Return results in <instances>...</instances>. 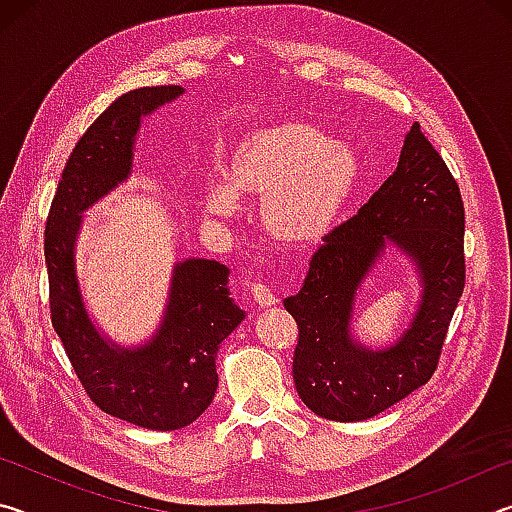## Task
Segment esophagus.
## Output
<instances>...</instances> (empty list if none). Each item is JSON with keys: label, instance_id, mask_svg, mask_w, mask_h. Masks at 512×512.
<instances>
[{"label": "esophagus", "instance_id": "1", "mask_svg": "<svg viewBox=\"0 0 512 512\" xmlns=\"http://www.w3.org/2000/svg\"><path fill=\"white\" fill-rule=\"evenodd\" d=\"M250 293H253V300L257 302L259 307H273L277 302V296L266 287L264 282H255L253 287H250Z\"/></svg>", "mask_w": 512, "mask_h": 512}]
</instances>
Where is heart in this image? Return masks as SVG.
<instances>
[{
	"instance_id": "obj_1",
	"label": "heart",
	"mask_w": 512,
	"mask_h": 512,
	"mask_svg": "<svg viewBox=\"0 0 512 512\" xmlns=\"http://www.w3.org/2000/svg\"><path fill=\"white\" fill-rule=\"evenodd\" d=\"M359 178V164L345 144L309 124L268 128L241 146L230 183L205 189L214 216L237 212V192L264 198V223L287 244H307L327 235Z\"/></svg>"
}]
</instances>
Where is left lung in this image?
I'll return each mask as SVG.
<instances>
[{
	"label": "left lung",
	"instance_id": "left-lung-1",
	"mask_svg": "<svg viewBox=\"0 0 512 512\" xmlns=\"http://www.w3.org/2000/svg\"><path fill=\"white\" fill-rule=\"evenodd\" d=\"M463 235L456 180L413 124L397 169L323 237L302 289L284 298L300 329L293 381L311 411L336 422L368 420L427 384L465 287ZM388 243L412 259L423 291L401 339L372 351L353 339V302Z\"/></svg>",
	"mask_w": 512,
	"mask_h": 512
}]
</instances>
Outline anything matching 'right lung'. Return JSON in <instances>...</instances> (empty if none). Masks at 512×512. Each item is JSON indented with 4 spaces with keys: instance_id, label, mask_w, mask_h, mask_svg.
Masks as SVG:
<instances>
[{
    "instance_id": "obj_1",
    "label": "right lung",
    "mask_w": 512,
    "mask_h": 512,
    "mask_svg": "<svg viewBox=\"0 0 512 512\" xmlns=\"http://www.w3.org/2000/svg\"><path fill=\"white\" fill-rule=\"evenodd\" d=\"M183 92L160 85L112 101L69 155L45 228L51 323L85 393L108 415L153 431L187 427L214 400L216 352L246 318L230 298V268L203 257L178 262L160 325L151 339L124 348L92 323L76 275V241L85 210L133 173L142 119Z\"/></svg>"
}]
</instances>
